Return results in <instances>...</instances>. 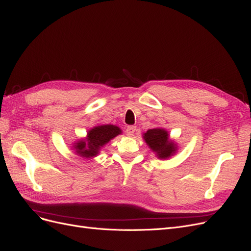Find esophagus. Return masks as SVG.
<instances>
[{"instance_id": "34e87169", "label": "esophagus", "mask_w": 251, "mask_h": 251, "mask_svg": "<svg viewBox=\"0 0 251 251\" xmlns=\"http://www.w3.org/2000/svg\"><path fill=\"white\" fill-rule=\"evenodd\" d=\"M135 131H136V126H128L126 127V135H128V136H132V135H134Z\"/></svg>"}]
</instances>
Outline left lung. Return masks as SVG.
<instances>
[{
    "mask_svg": "<svg viewBox=\"0 0 251 251\" xmlns=\"http://www.w3.org/2000/svg\"><path fill=\"white\" fill-rule=\"evenodd\" d=\"M143 138L159 158H169L176 151L175 144L169 140L168 132L163 128H151L144 134Z\"/></svg>",
    "mask_w": 251,
    "mask_h": 251,
    "instance_id": "left-lung-1",
    "label": "left lung"
}]
</instances>
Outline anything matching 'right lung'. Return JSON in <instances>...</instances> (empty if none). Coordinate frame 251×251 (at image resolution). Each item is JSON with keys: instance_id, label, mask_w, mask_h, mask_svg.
I'll return each mask as SVG.
<instances>
[{"instance_id": "obj_1", "label": "right lung", "mask_w": 251, "mask_h": 251, "mask_svg": "<svg viewBox=\"0 0 251 251\" xmlns=\"http://www.w3.org/2000/svg\"><path fill=\"white\" fill-rule=\"evenodd\" d=\"M120 133V128L112 125L95 126L88 133L87 142L79 141L76 143L75 146L76 153L86 158L93 157L98 154V151L101 147Z\"/></svg>"}]
</instances>
